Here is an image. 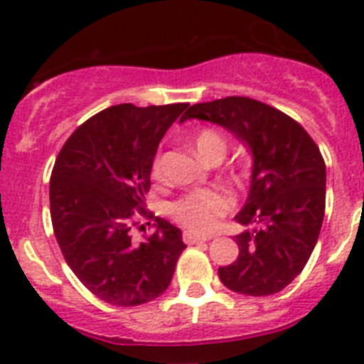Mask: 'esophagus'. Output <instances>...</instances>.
<instances>
[{"mask_svg":"<svg viewBox=\"0 0 364 364\" xmlns=\"http://www.w3.org/2000/svg\"><path fill=\"white\" fill-rule=\"evenodd\" d=\"M183 239H185V243L188 245H194V243H203V241H210V235H198V234H192V232H185L183 234Z\"/></svg>","mask_w":364,"mask_h":364,"instance_id":"1","label":"esophagus"}]
</instances>
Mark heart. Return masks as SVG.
Masks as SVG:
<instances>
[{
  "label": "heart",
  "mask_w": 364,
  "mask_h": 364,
  "mask_svg": "<svg viewBox=\"0 0 364 364\" xmlns=\"http://www.w3.org/2000/svg\"><path fill=\"white\" fill-rule=\"evenodd\" d=\"M196 150L203 159H208L214 154L227 152V141L221 134L215 130H201L194 139ZM150 174L154 179H159L161 176V163L156 158L150 166ZM234 198L230 190L223 186H214V188H203L190 192V194L181 196L168 206L170 215L192 232H210L218 225V219L230 210Z\"/></svg>",
  "instance_id": "heart-1"
}]
</instances>
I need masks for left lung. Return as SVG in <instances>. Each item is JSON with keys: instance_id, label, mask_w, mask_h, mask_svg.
Listing matches in <instances>:
<instances>
[{"instance_id": "left-lung-1", "label": "left lung", "mask_w": 364, "mask_h": 364, "mask_svg": "<svg viewBox=\"0 0 364 364\" xmlns=\"http://www.w3.org/2000/svg\"><path fill=\"white\" fill-rule=\"evenodd\" d=\"M227 129L252 152L250 192L235 221L237 259L218 270L227 288L272 296L292 283L312 255L325 218L326 166L303 127L270 105L230 96L192 105L179 119Z\"/></svg>"}]
</instances>
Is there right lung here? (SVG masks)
Masks as SVG:
<instances>
[{
  "mask_svg": "<svg viewBox=\"0 0 364 364\" xmlns=\"http://www.w3.org/2000/svg\"><path fill=\"white\" fill-rule=\"evenodd\" d=\"M186 107L114 105L77 127L55 159L54 235L70 270L105 303L137 306L161 296L186 248L181 230L161 218L141 243L130 234L136 214H145L159 141Z\"/></svg>",
  "mask_w": 364,
  "mask_h": 364,
  "instance_id": "right-lung-1",
  "label": "right lung"
}]
</instances>
